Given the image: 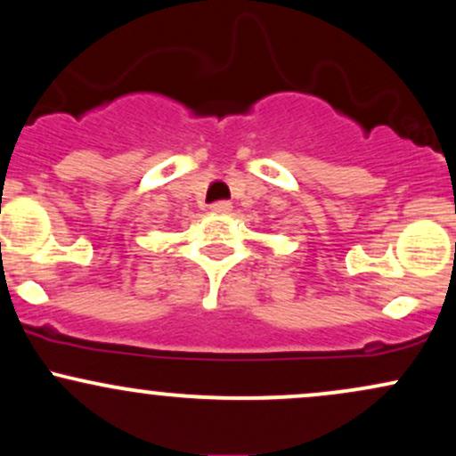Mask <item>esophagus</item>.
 Returning a JSON list of instances; mask_svg holds the SVG:
<instances>
[{
  "label": "esophagus",
  "mask_w": 456,
  "mask_h": 456,
  "mask_svg": "<svg viewBox=\"0 0 456 456\" xmlns=\"http://www.w3.org/2000/svg\"><path fill=\"white\" fill-rule=\"evenodd\" d=\"M232 210H233V206L229 201H216L210 206V212L221 214V216H224V214H232Z\"/></svg>",
  "instance_id": "34e87169"
}]
</instances>
